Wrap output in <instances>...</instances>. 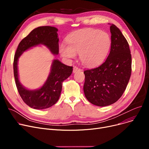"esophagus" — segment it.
Returning <instances> with one entry per match:
<instances>
[{
	"instance_id": "1",
	"label": "esophagus",
	"mask_w": 149,
	"mask_h": 149,
	"mask_svg": "<svg viewBox=\"0 0 149 149\" xmlns=\"http://www.w3.org/2000/svg\"><path fill=\"white\" fill-rule=\"evenodd\" d=\"M81 69L79 68H78L77 67L75 66L73 67V73H76V72H78V71H80Z\"/></svg>"
}]
</instances>
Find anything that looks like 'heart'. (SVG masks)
Masks as SVG:
<instances>
[{
    "label": "heart",
    "instance_id": "obj_1",
    "mask_svg": "<svg viewBox=\"0 0 149 149\" xmlns=\"http://www.w3.org/2000/svg\"><path fill=\"white\" fill-rule=\"evenodd\" d=\"M68 45L62 44L59 52L63 56L72 59L79 54L81 62L87 66L102 63L109 51L111 40L109 35L99 30L85 29L76 31L67 38Z\"/></svg>",
    "mask_w": 149,
    "mask_h": 149
}]
</instances>
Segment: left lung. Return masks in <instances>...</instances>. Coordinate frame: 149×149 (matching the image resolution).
Wrapping results in <instances>:
<instances>
[{"label":"left lung","instance_id":"left-lung-1","mask_svg":"<svg viewBox=\"0 0 149 149\" xmlns=\"http://www.w3.org/2000/svg\"><path fill=\"white\" fill-rule=\"evenodd\" d=\"M111 46L106 61L100 66L84 72V91L86 99L98 107L116 102L123 95L132 71L129 44L114 24L110 26Z\"/></svg>","mask_w":149,"mask_h":149}]
</instances>
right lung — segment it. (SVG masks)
Returning a JSON list of instances; mask_svg holds the SVG:
<instances>
[{"instance_id": "right-lung-1", "label": "right lung", "mask_w": 149, "mask_h": 149, "mask_svg": "<svg viewBox=\"0 0 149 149\" xmlns=\"http://www.w3.org/2000/svg\"><path fill=\"white\" fill-rule=\"evenodd\" d=\"M57 32V28L48 26L34 29L20 41L14 55V75L17 90L23 102L33 109H46L58 102L62 90L63 82L72 74L73 67L67 66L58 59H54L45 84L39 89L30 90L26 88L19 81L18 60L24 51L39 45H45L54 55H58L59 38Z\"/></svg>"}]
</instances>
